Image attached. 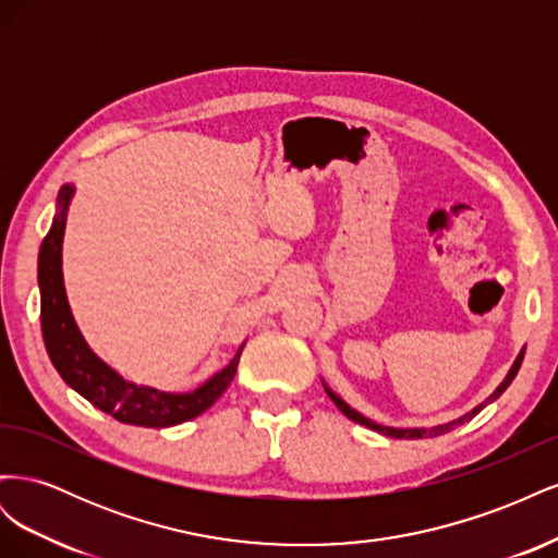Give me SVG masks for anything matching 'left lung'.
<instances>
[{"mask_svg": "<svg viewBox=\"0 0 558 558\" xmlns=\"http://www.w3.org/2000/svg\"><path fill=\"white\" fill-rule=\"evenodd\" d=\"M523 353H526V347H521V351H519V356L514 359V363H512V367H510V373H508V377H505L502 381H500V386L496 388V391L486 398V402H482V404H477L475 410L472 412H468V414H463V416H459L456 421H449V424H442V426H433V428H391V426H381V424H377V421H373V418H367V416H363L361 412H356L353 408H349V404L337 396V393H332L330 388L324 384V388H326V393L330 396V400L337 404V408H340V412L347 416V418H351V421H356V424H361V426H365V428H369V430H377V433H381V435H388V437H398V440H418V437H437V435H445V433H449V430H453L456 426H461V424H465V421H470L472 416H477L488 402H494L496 398H500L502 396V391L505 388H508L510 384H512V379L517 377V373H519V367H521V361H523Z\"/></svg>", "mask_w": 558, "mask_h": 558, "instance_id": "obj_1", "label": "left lung"}]
</instances>
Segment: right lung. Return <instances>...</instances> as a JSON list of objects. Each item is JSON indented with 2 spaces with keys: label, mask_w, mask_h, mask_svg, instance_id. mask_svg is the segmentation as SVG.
<instances>
[{
  "label": "right lung",
  "mask_w": 558,
  "mask_h": 558,
  "mask_svg": "<svg viewBox=\"0 0 558 558\" xmlns=\"http://www.w3.org/2000/svg\"><path fill=\"white\" fill-rule=\"evenodd\" d=\"M72 195L74 185L64 183L58 193V214L53 218V226H50L39 248L37 279L41 293V332L50 363L56 365L60 377L76 393L93 402L97 410L121 421V424L170 428L199 416L221 398V393L234 379L244 344L221 373L209 377L191 393H165L158 391V388L132 384L118 375L83 340L72 316L70 302H66L62 279V238Z\"/></svg>",
  "instance_id": "right-lung-1"
}]
</instances>
